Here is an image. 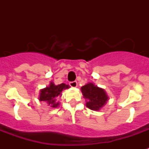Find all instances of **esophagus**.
Here are the masks:
<instances>
[{
	"instance_id": "obj_1",
	"label": "esophagus",
	"mask_w": 149,
	"mask_h": 149,
	"mask_svg": "<svg viewBox=\"0 0 149 149\" xmlns=\"http://www.w3.org/2000/svg\"><path fill=\"white\" fill-rule=\"evenodd\" d=\"M70 86L75 88L77 86V81H73V82H70Z\"/></svg>"
}]
</instances>
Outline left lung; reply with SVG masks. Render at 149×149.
I'll return each mask as SVG.
<instances>
[{
  "label": "left lung",
  "mask_w": 149,
  "mask_h": 149,
  "mask_svg": "<svg viewBox=\"0 0 149 149\" xmlns=\"http://www.w3.org/2000/svg\"><path fill=\"white\" fill-rule=\"evenodd\" d=\"M81 92L86 99V107L92 111H100L109 99L106 91L93 83H88L82 86Z\"/></svg>",
  "instance_id": "1"
}]
</instances>
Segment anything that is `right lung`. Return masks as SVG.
<instances>
[{"instance_id":"add662e5","label":"right lung","mask_w":149,"mask_h":149,"mask_svg":"<svg viewBox=\"0 0 149 149\" xmlns=\"http://www.w3.org/2000/svg\"><path fill=\"white\" fill-rule=\"evenodd\" d=\"M70 86L65 84L56 85L53 82H50L49 85L45 88L40 90L38 100L44 101L49 104L51 107L56 108L59 105V102L57 100L58 97H61L62 91L69 89Z\"/></svg>"}]
</instances>
